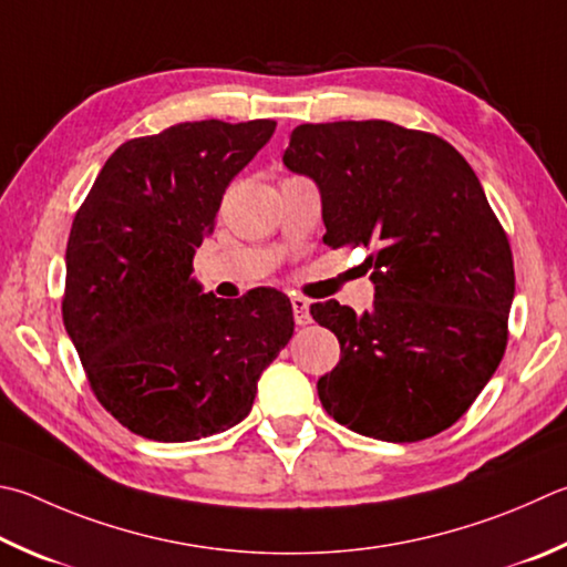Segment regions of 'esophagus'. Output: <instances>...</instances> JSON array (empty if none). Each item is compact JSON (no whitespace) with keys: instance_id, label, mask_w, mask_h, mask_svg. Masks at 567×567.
<instances>
[{"instance_id":"34e87169","label":"esophagus","mask_w":567,"mask_h":567,"mask_svg":"<svg viewBox=\"0 0 567 567\" xmlns=\"http://www.w3.org/2000/svg\"><path fill=\"white\" fill-rule=\"evenodd\" d=\"M290 305H292V315H295V322H297V324H310V322H312L310 302H307L305 297L292 295V297H290Z\"/></svg>"}]
</instances>
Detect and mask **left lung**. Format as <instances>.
I'll return each mask as SVG.
<instances>
[{"mask_svg":"<svg viewBox=\"0 0 567 567\" xmlns=\"http://www.w3.org/2000/svg\"><path fill=\"white\" fill-rule=\"evenodd\" d=\"M282 161L319 185L329 248L372 250V312L310 307L342 349L317 382L324 411L394 444L454 426L501 364L516 292L476 173L436 133L391 121L302 123Z\"/></svg>","mask_w":567,"mask_h":567,"instance_id":"left-lung-1","label":"left lung"}]
</instances>
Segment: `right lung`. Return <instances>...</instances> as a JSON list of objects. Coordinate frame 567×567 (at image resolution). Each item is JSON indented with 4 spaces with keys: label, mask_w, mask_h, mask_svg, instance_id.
I'll return each instance as SVG.
<instances>
[{
    "label": "right lung",
    "mask_w": 567,
    "mask_h": 567,
    "mask_svg": "<svg viewBox=\"0 0 567 567\" xmlns=\"http://www.w3.org/2000/svg\"><path fill=\"white\" fill-rule=\"evenodd\" d=\"M275 126L208 118L121 143L71 223L64 327L101 406L143 439L181 444L235 426L290 342L282 292L218 300L190 277L225 188Z\"/></svg>",
    "instance_id": "obj_1"
}]
</instances>
